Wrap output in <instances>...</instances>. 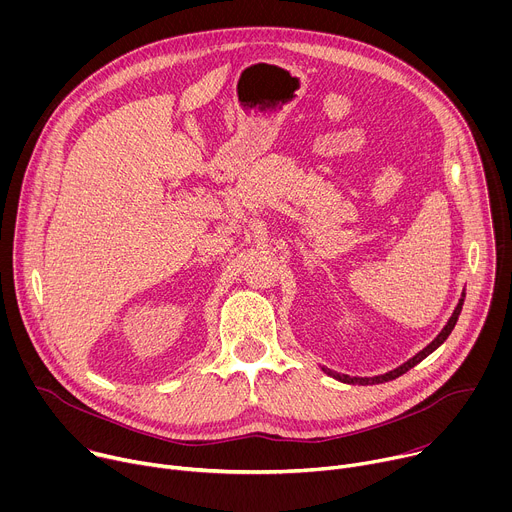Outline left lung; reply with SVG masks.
Masks as SVG:
<instances>
[{"label": "left lung", "mask_w": 512, "mask_h": 512, "mask_svg": "<svg viewBox=\"0 0 512 512\" xmlns=\"http://www.w3.org/2000/svg\"><path fill=\"white\" fill-rule=\"evenodd\" d=\"M464 298H466V289L462 291V298H460V302H458V306H456V310H454V314H452V318L448 320V324L444 326V330L437 334L423 350H419L413 358H409L407 362H403L401 367H397V369H393V371H389V373H385V375H379V377H348V375H340V373H334V371H330V369H322L326 375H330V377H334L336 381H340V383H348V385H379V383H387V381H393V379H397V377H401V375H405L409 369H413L415 364H419L425 356H429L435 348H440L446 340H448V336L452 334V330H454V326H456V322H458V316H460V312H462V306H464Z\"/></svg>", "instance_id": "8db88e82"}]
</instances>
